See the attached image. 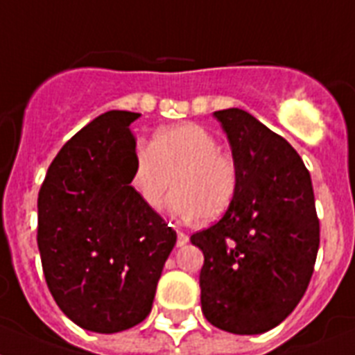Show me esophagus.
I'll return each instance as SVG.
<instances>
[{
	"mask_svg": "<svg viewBox=\"0 0 355 355\" xmlns=\"http://www.w3.org/2000/svg\"><path fill=\"white\" fill-rule=\"evenodd\" d=\"M189 242V236H187L186 233H182V231H178V236H177V245L182 247L186 245V243Z\"/></svg>",
	"mask_w": 355,
	"mask_h": 355,
	"instance_id": "obj_1",
	"label": "esophagus"
}]
</instances>
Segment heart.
I'll return each mask as SVG.
<instances>
[{
	"instance_id": "heart-1",
	"label": "heart",
	"mask_w": 355,
	"mask_h": 355,
	"mask_svg": "<svg viewBox=\"0 0 355 355\" xmlns=\"http://www.w3.org/2000/svg\"><path fill=\"white\" fill-rule=\"evenodd\" d=\"M128 184L151 211L162 207L175 186L169 211L177 218L213 222L233 205L240 171L233 157L218 150L209 130L182 122L160 128L148 148H137Z\"/></svg>"
}]
</instances>
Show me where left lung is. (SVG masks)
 <instances>
[{
	"mask_svg": "<svg viewBox=\"0 0 355 355\" xmlns=\"http://www.w3.org/2000/svg\"><path fill=\"white\" fill-rule=\"evenodd\" d=\"M240 171L233 205L191 236L204 252L202 312L233 334H261L296 309L314 272L320 220L293 146L238 108L214 112Z\"/></svg>",
	"mask_w": 355,
	"mask_h": 355,
	"instance_id": "8db88e82",
	"label": "left lung"
}]
</instances>
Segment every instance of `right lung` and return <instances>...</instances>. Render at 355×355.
<instances>
[{"instance_id": "add662e5", "label": "right lung", "mask_w": 355, "mask_h": 355, "mask_svg": "<svg viewBox=\"0 0 355 355\" xmlns=\"http://www.w3.org/2000/svg\"><path fill=\"white\" fill-rule=\"evenodd\" d=\"M141 113L112 110L62 146L37 196L46 285L81 329L113 334L146 320L177 233L128 184Z\"/></svg>"}]
</instances>
